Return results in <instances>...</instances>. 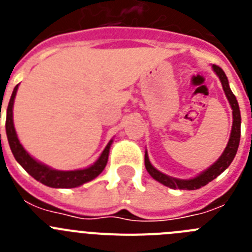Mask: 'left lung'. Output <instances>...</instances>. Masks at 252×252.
Instances as JSON below:
<instances>
[{
    "mask_svg": "<svg viewBox=\"0 0 252 252\" xmlns=\"http://www.w3.org/2000/svg\"><path fill=\"white\" fill-rule=\"evenodd\" d=\"M213 72L217 74V77L220 78L221 81L222 88L224 91V94H226L227 99L230 102V106L232 108V130H231L230 140L227 142L226 149L223 150L222 155L217 159V161L213 162L212 165L209 166L208 169H206L204 171H202L201 174H198L197 177L190 178V179H178V178L170 177V175H166L161 171L158 170L157 168H154L153 164L149 160L148 151H145V168L148 170L149 174L154 178L155 180H158L159 183L164 184L165 187H169L171 189H183V190H194V189H199L202 187L207 186L209 182H212L213 179L218 177V175L223 173L230 164L232 162L233 158L236 157V153H237V149H239L240 144V137H241V113H240V107L237 103V99H236L235 94L232 93L230 88V84H228V79H227L226 74L222 70L220 66L212 65Z\"/></svg>",
    "mask_w": 252,
    "mask_h": 252,
    "instance_id": "8db88e82",
    "label": "left lung"
}]
</instances>
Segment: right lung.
I'll return each mask as SVG.
<instances>
[{
  "instance_id": "right-lung-1",
  "label": "right lung",
  "mask_w": 252,
  "mask_h": 252,
  "mask_svg": "<svg viewBox=\"0 0 252 252\" xmlns=\"http://www.w3.org/2000/svg\"><path fill=\"white\" fill-rule=\"evenodd\" d=\"M17 88H19V84L13 90L10 102H8L7 111H6V135H7L11 151H12L13 157L20 165L25 169L34 179H36L40 183L45 184V186L51 187V188H75V187L83 186L84 183H88V182L98 177L103 171V169L106 168L108 154H110L113 140H110V142L107 144L98 159L95 160L92 165L84 169H78V170H57V169H53L43 164V162L37 161L24 149V146L20 144L16 130L13 126L12 110Z\"/></svg>"
}]
</instances>
